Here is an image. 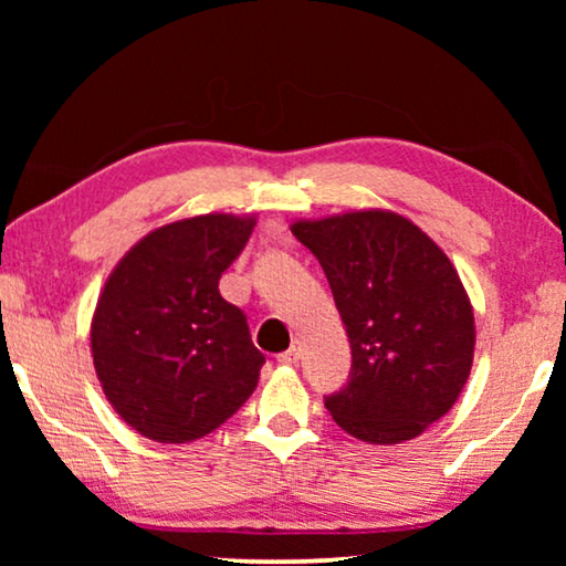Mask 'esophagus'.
<instances>
[{
    "instance_id": "34e87169",
    "label": "esophagus",
    "mask_w": 566,
    "mask_h": 566,
    "mask_svg": "<svg viewBox=\"0 0 566 566\" xmlns=\"http://www.w3.org/2000/svg\"><path fill=\"white\" fill-rule=\"evenodd\" d=\"M277 360H281L283 366H293V363H298L301 360V343H293L289 350L277 355Z\"/></svg>"
}]
</instances>
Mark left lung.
<instances>
[{
    "instance_id": "left-lung-1",
    "label": "left lung",
    "mask_w": 566,
    "mask_h": 566,
    "mask_svg": "<svg viewBox=\"0 0 566 566\" xmlns=\"http://www.w3.org/2000/svg\"><path fill=\"white\" fill-rule=\"evenodd\" d=\"M293 237L327 275L353 366L324 407L353 438L391 446L440 420L467 384L474 314L432 239L389 211L298 221Z\"/></svg>"
}]
</instances>
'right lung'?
Here are the masks:
<instances>
[{
    "mask_svg": "<svg viewBox=\"0 0 566 566\" xmlns=\"http://www.w3.org/2000/svg\"><path fill=\"white\" fill-rule=\"evenodd\" d=\"M254 219L208 213L144 237L107 277L92 319V358L123 420L159 443H188L250 399L265 355L221 273Z\"/></svg>",
    "mask_w": 566,
    "mask_h": 566,
    "instance_id": "add662e5",
    "label": "right lung"
}]
</instances>
